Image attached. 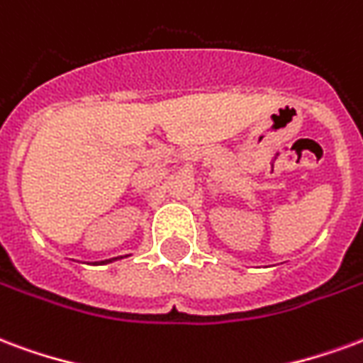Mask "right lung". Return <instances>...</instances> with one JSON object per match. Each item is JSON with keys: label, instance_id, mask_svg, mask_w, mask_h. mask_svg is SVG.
<instances>
[{"label": "right lung", "instance_id": "add662e5", "mask_svg": "<svg viewBox=\"0 0 363 363\" xmlns=\"http://www.w3.org/2000/svg\"><path fill=\"white\" fill-rule=\"evenodd\" d=\"M127 257V255H125ZM118 259L121 257H113V259H106V261H100V263H96V265H108V263H112V261H118Z\"/></svg>", "mask_w": 363, "mask_h": 363}]
</instances>
